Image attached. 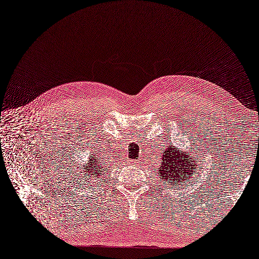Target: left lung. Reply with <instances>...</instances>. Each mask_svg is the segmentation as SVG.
<instances>
[{"label": "left lung", "mask_w": 259, "mask_h": 259, "mask_svg": "<svg viewBox=\"0 0 259 259\" xmlns=\"http://www.w3.org/2000/svg\"><path fill=\"white\" fill-rule=\"evenodd\" d=\"M162 164L160 165L159 174L162 178L163 184L169 182L170 185H175L182 181V177L184 175V182L189 180V175H194L193 169L196 168V158L189 154H184V152H179L178 148L169 147L168 151H163ZM199 166V165H198ZM182 185V184H181Z\"/></svg>", "instance_id": "obj_1"}]
</instances>
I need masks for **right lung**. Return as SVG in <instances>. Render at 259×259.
Returning <instances> with one entry per match:
<instances>
[{
	"instance_id": "right-lung-1",
	"label": "right lung",
	"mask_w": 259,
	"mask_h": 259,
	"mask_svg": "<svg viewBox=\"0 0 259 259\" xmlns=\"http://www.w3.org/2000/svg\"><path fill=\"white\" fill-rule=\"evenodd\" d=\"M99 160H101V158H98L97 160H96L95 156L89 158V161H88L87 165L85 166V168H82V171H81L82 175H80V177H84L85 181H87V180L91 181L93 179H97L98 177H101L102 172L106 168L102 166Z\"/></svg>"
}]
</instances>
